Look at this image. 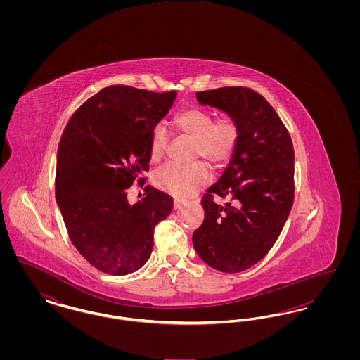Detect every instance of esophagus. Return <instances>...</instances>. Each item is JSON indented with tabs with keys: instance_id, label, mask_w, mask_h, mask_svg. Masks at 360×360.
I'll return each mask as SVG.
<instances>
[{
	"instance_id": "1",
	"label": "esophagus",
	"mask_w": 360,
	"mask_h": 360,
	"mask_svg": "<svg viewBox=\"0 0 360 360\" xmlns=\"http://www.w3.org/2000/svg\"><path fill=\"white\" fill-rule=\"evenodd\" d=\"M182 205H185L184 200H178V198L174 200V209H179Z\"/></svg>"
}]
</instances>
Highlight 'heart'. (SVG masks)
<instances>
[{
    "mask_svg": "<svg viewBox=\"0 0 360 360\" xmlns=\"http://www.w3.org/2000/svg\"><path fill=\"white\" fill-rule=\"evenodd\" d=\"M176 135L193 141L191 160L204 159L213 169L225 166L235 154L239 143L240 127L229 115L219 116L198 106H191L176 113L172 120ZM170 135L163 125H156L150 139V156L160 162L167 153ZM210 172L204 163L188 166L166 165L155 174V185L175 197H188L206 186Z\"/></svg>",
    "mask_w": 360,
    "mask_h": 360,
    "instance_id": "1",
    "label": "heart"
}]
</instances>
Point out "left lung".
Wrapping results in <instances>:
<instances>
[{
	"label": "left lung",
	"instance_id": "left-lung-1",
	"mask_svg": "<svg viewBox=\"0 0 360 360\" xmlns=\"http://www.w3.org/2000/svg\"><path fill=\"white\" fill-rule=\"evenodd\" d=\"M197 100L238 121L236 151L223 176L201 200L204 223L193 233L200 257L221 273L244 271L269 254L294 202L290 134L267 100L250 87L197 93ZM214 196L227 200L219 206Z\"/></svg>",
	"mask_w": 360,
	"mask_h": 360
}]
</instances>
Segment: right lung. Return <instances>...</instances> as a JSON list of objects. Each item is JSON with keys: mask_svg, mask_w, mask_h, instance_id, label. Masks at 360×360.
<instances>
[{"mask_svg": "<svg viewBox=\"0 0 360 360\" xmlns=\"http://www.w3.org/2000/svg\"><path fill=\"white\" fill-rule=\"evenodd\" d=\"M176 97L131 86L105 87L71 116L58 147L55 197L70 240L97 270L127 275L143 267L154 248L155 225L172 198L146 186L129 205L127 190L146 181L150 139Z\"/></svg>", "mask_w": 360, "mask_h": 360, "instance_id": "1", "label": "right lung"}]
</instances>
